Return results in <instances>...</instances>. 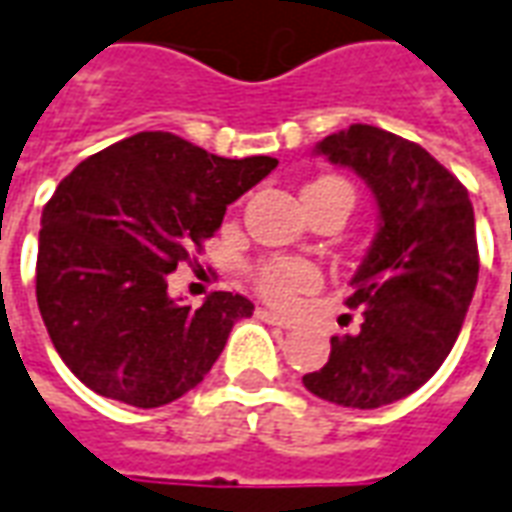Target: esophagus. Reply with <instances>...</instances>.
Masks as SVG:
<instances>
[{
    "label": "esophagus",
    "instance_id": "esophagus-1",
    "mask_svg": "<svg viewBox=\"0 0 512 512\" xmlns=\"http://www.w3.org/2000/svg\"><path fill=\"white\" fill-rule=\"evenodd\" d=\"M259 320L270 322V325H278V328H295V322L286 320V317H281V314H275V311H270V308H259Z\"/></svg>",
    "mask_w": 512,
    "mask_h": 512
}]
</instances>
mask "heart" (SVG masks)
Masks as SVG:
<instances>
[{
	"mask_svg": "<svg viewBox=\"0 0 512 512\" xmlns=\"http://www.w3.org/2000/svg\"><path fill=\"white\" fill-rule=\"evenodd\" d=\"M328 181L336 179L314 181V184H308L306 190L328 184ZM317 284H320V273L308 262H300V259H273V262L262 264L256 270V286H259V292L267 300L278 303V306H289L300 292H308V289H314Z\"/></svg>",
	"mask_w": 512,
	"mask_h": 512,
	"instance_id": "1",
	"label": "heart"
}]
</instances>
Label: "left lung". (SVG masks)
<instances>
[{
    "label": "left lung",
    "instance_id": "left-lung-1",
    "mask_svg": "<svg viewBox=\"0 0 512 512\" xmlns=\"http://www.w3.org/2000/svg\"><path fill=\"white\" fill-rule=\"evenodd\" d=\"M366 181L378 231L350 278L358 333L333 336L322 369L303 375L320 400L358 411L408 397L438 372L466 320L480 259L469 190L405 137L353 123L317 143Z\"/></svg>",
    "mask_w": 512,
    "mask_h": 512
}]
</instances>
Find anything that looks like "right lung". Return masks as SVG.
Here are the masks:
<instances>
[{"instance_id": "add662e5", "label": "right lung", "mask_w": 512, "mask_h": 512, "mask_svg": "<svg viewBox=\"0 0 512 512\" xmlns=\"http://www.w3.org/2000/svg\"><path fill=\"white\" fill-rule=\"evenodd\" d=\"M275 165L140 132L57 184L43 206L35 295L54 350L88 389L159 408L209 375L253 303L212 292L201 308L181 306L168 295V275Z\"/></svg>"}]
</instances>
